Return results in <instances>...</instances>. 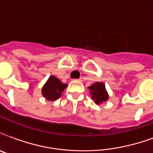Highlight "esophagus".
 Instances as JSON below:
<instances>
[{
  "mask_svg": "<svg viewBox=\"0 0 153 153\" xmlns=\"http://www.w3.org/2000/svg\"><path fill=\"white\" fill-rule=\"evenodd\" d=\"M73 81H75V82H82V79H74Z\"/></svg>",
  "mask_w": 153,
  "mask_h": 153,
  "instance_id": "34e87169",
  "label": "esophagus"
}]
</instances>
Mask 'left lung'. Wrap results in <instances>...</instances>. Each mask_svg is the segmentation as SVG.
Returning a JSON list of instances; mask_svg holds the SVG:
<instances>
[{"mask_svg":"<svg viewBox=\"0 0 153 153\" xmlns=\"http://www.w3.org/2000/svg\"><path fill=\"white\" fill-rule=\"evenodd\" d=\"M92 99L97 105L102 104L109 99V94L105 89V85L102 82H96L91 86H88Z\"/></svg>","mask_w":153,"mask_h":153,"instance_id":"obj_1","label":"left lung"}]
</instances>
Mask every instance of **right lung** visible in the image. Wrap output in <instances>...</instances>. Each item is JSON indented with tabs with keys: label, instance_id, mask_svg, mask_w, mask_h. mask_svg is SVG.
<instances>
[{
	"label": "right lung",
	"instance_id": "add662e5",
	"mask_svg": "<svg viewBox=\"0 0 153 153\" xmlns=\"http://www.w3.org/2000/svg\"><path fill=\"white\" fill-rule=\"evenodd\" d=\"M67 86V83H62L55 75H51L42 87V95L48 101L57 100L61 97L62 92Z\"/></svg>",
	"mask_w": 153,
	"mask_h": 153
}]
</instances>
